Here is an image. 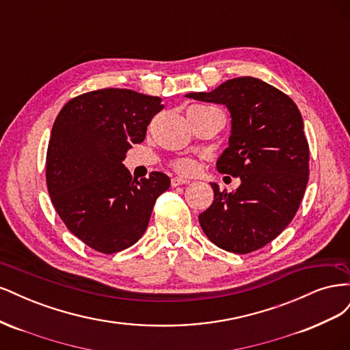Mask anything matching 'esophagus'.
<instances>
[{
	"instance_id": "esophagus-1",
	"label": "esophagus",
	"mask_w": 350,
	"mask_h": 350,
	"mask_svg": "<svg viewBox=\"0 0 350 350\" xmlns=\"http://www.w3.org/2000/svg\"><path fill=\"white\" fill-rule=\"evenodd\" d=\"M189 181L187 178H183V176H175L171 179V184L172 187H178V185H184V184H188Z\"/></svg>"
}]
</instances>
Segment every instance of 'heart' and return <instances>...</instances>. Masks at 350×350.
Wrapping results in <instances>:
<instances>
[{
  "label": "heart",
  "mask_w": 350,
  "mask_h": 350,
  "mask_svg": "<svg viewBox=\"0 0 350 350\" xmlns=\"http://www.w3.org/2000/svg\"><path fill=\"white\" fill-rule=\"evenodd\" d=\"M174 167L181 174H193V172H196L197 163L193 161V159L185 157V159H179V161H176L174 163Z\"/></svg>",
  "instance_id": "b5f03b06"
}]
</instances>
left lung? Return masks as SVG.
Returning <instances> with one entry per match:
<instances>
[{
	"label": "left lung",
	"instance_id": "8db88e82",
	"mask_svg": "<svg viewBox=\"0 0 350 350\" xmlns=\"http://www.w3.org/2000/svg\"><path fill=\"white\" fill-rule=\"evenodd\" d=\"M185 96L229 109V146L216 167L241 179L232 193L210 183L215 200L198 216L201 229L229 252L262 248L291 224L308 184L310 147L298 107L288 94L256 77H237L208 93Z\"/></svg>",
	"mask_w": 350,
	"mask_h": 350
}]
</instances>
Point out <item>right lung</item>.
<instances>
[{"label": "right lung", "instance_id": "add662e5", "mask_svg": "<svg viewBox=\"0 0 350 350\" xmlns=\"http://www.w3.org/2000/svg\"><path fill=\"white\" fill-rule=\"evenodd\" d=\"M162 99L130 89H102L68 100L52 126L46 185L72 235L103 254L129 248L149 225L157 197L171 185L162 172L137 181L122 165L163 109Z\"/></svg>", "mask_w": 350, "mask_h": 350}]
</instances>
